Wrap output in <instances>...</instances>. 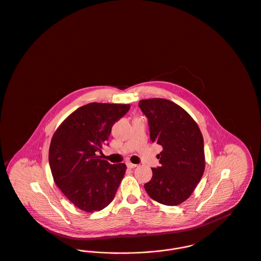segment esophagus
<instances>
[{
	"mask_svg": "<svg viewBox=\"0 0 261 261\" xmlns=\"http://www.w3.org/2000/svg\"><path fill=\"white\" fill-rule=\"evenodd\" d=\"M126 166H127V168H129V169H134V168L137 167V165L132 164L131 162H127V163H126Z\"/></svg>",
	"mask_w": 261,
	"mask_h": 261,
	"instance_id": "obj_1",
	"label": "esophagus"
}]
</instances>
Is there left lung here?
Listing matches in <instances>:
<instances>
[{"instance_id": "1", "label": "left lung", "mask_w": 261, "mask_h": 261, "mask_svg": "<svg viewBox=\"0 0 261 261\" xmlns=\"http://www.w3.org/2000/svg\"><path fill=\"white\" fill-rule=\"evenodd\" d=\"M147 117L150 140L163 151L157 156L160 166L144 185L147 194L166 205L186 201L201 180L204 171L203 138L198 124L180 106L163 98L139 101Z\"/></svg>"}]
</instances>
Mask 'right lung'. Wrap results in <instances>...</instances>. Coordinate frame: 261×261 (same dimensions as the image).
I'll return each instance as SVG.
<instances>
[{"label":"right lung","mask_w":261,"mask_h":261,"mask_svg":"<svg viewBox=\"0 0 261 261\" xmlns=\"http://www.w3.org/2000/svg\"><path fill=\"white\" fill-rule=\"evenodd\" d=\"M129 104L92 102L72 112L53 136L48 161L55 182L75 206L99 212L113 201L126 171L98 153Z\"/></svg>","instance_id":"obj_1"}]
</instances>
